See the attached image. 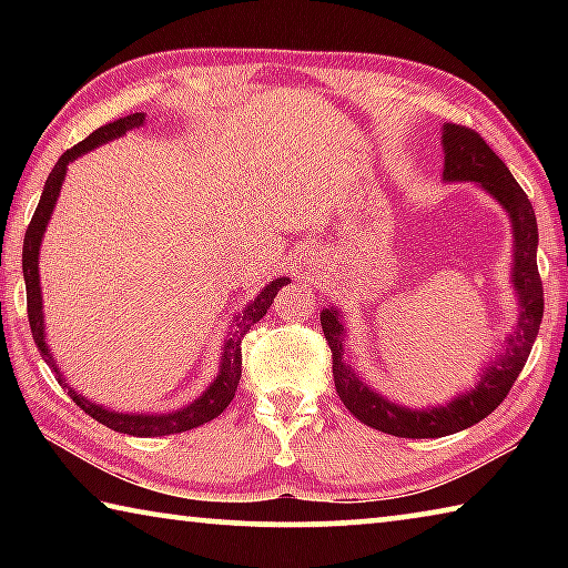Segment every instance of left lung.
Here are the masks:
<instances>
[{"mask_svg": "<svg viewBox=\"0 0 568 568\" xmlns=\"http://www.w3.org/2000/svg\"><path fill=\"white\" fill-rule=\"evenodd\" d=\"M440 148H444V180L474 182V185L488 192L508 215L514 235L511 285L518 301V318L496 358L480 368L474 386L460 390L458 396L448 403H440V406L410 408L371 388L351 368V363L345 361L348 331H345L343 313L333 305L325 307L321 313V325L325 341L333 351V381L343 406L365 426L398 438H440L458 434V430L470 428L501 406L506 393L511 390L514 381L526 365L538 335V325L544 318V291L536 267L538 227L526 192L514 180L511 170L504 165V160L486 145V140L478 132L444 122Z\"/></svg>", "mask_w": 568, "mask_h": 568, "instance_id": "8db88e82", "label": "left lung"}]
</instances>
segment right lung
Segmentation results:
<instances>
[{"instance_id": "right-lung-1", "label": "right lung", "mask_w": 568, "mask_h": 568, "mask_svg": "<svg viewBox=\"0 0 568 568\" xmlns=\"http://www.w3.org/2000/svg\"><path fill=\"white\" fill-rule=\"evenodd\" d=\"M145 124V112H134L122 118L118 122L104 124V128L94 130L88 140H82L80 145H74L72 150H67L64 155L57 160V165L52 168L50 178L44 182L40 205H37L32 223L27 227L24 235V247H22V273H24V285H27V315H30V325H32V338L40 348L42 358L47 365L54 371V378L62 388H67L72 400L80 406L84 413H90L94 420H100L102 426H108L118 434H128V436H140V438H155V436H170V434H182V430L197 428L203 423L217 418L223 413L230 400L235 398L237 383H240V371H243V351H240V343H243V335L250 331V325H255L263 318L271 307L273 297L277 295L283 285L291 283V277H275V281L267 283L261 293H257L253 301H250L243 311H240L233 325L227 328L225 343L220 345V365H217V376L213 383L200 393V396L182 406L178 410L170 413H120L112 410L108 406H100V403H92L90 398H84L82 393H77L70 388V383L62 376L60 365H57L54 355L47 345V328H44V311H42V285H40V247H42V237L47 233V225H50L57 197H60V190L64 185V175H67V165L74 162L77 158L88 155L94 148L104 145V142H112L128 134L130 130H140Z\"/></svg>"}]
</instances>
